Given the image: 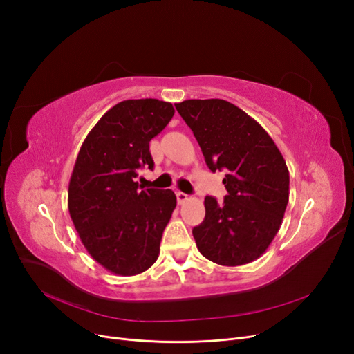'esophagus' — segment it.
<instances>
[{
    "mask_svg": "<svg viewBox=\"0 0 354 354\" xmlns=\"http://www.w3.org/2000/svg\"><path fill=\"white\" fill-rule=\"evenodd\" d=\"M176 196H177V202L180 203V205H181V203H185L189 199V196L186 194H183V192H177Z\"/></svg>",
    "mask_w": 354,
    "mask_h": 354,
    "instance_id": "34e87169",
    "label": "esophagus"
}]
</instances>
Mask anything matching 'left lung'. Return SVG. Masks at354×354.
I'll return each mask as SVG.
<instances>
[{"label":"left lung","instance_id":"left-lung-1","mask_svg":"<svg viewBox=\"0 0 354 354\" xmlns=\"http://www.w3.org/2000/svg\"><path fill=\"white\" fill-rule=\"evenodd\" d=\"M177 112L194 131L208 168L226 171L221 203L207 196L205 218L192 233L199 252L221 266L259 259L281 229L289 199V171L264 128L221 99L185 100Z\"/></svg>","mask_w":354,"mask_h":354}]
</instances>
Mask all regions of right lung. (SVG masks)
<instances>
[{
  "mask_svg": "<svg viewBox=\"0 0 354 354\" xmlns=\"http://www.w3.org/2000/svg\"><path fill=\"white\" fill-rule=\"evenodd\" d=\"M173 115V104L158 99L118 103L85 137L75 160L71 218L88 254L115 274L143 273L159 255L177 198L169 189L140 190L136 177L138 168H153L149 142Z\"/></svg>",
  "mask_w": 354,
  "mask_h": 354,
  "instance_id": "right-lung-1",
  "label": "right lung"
}]
</instances>
